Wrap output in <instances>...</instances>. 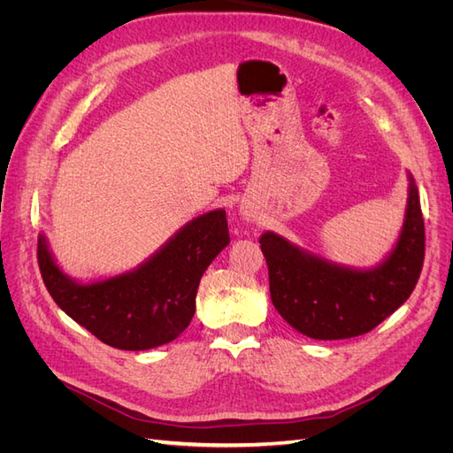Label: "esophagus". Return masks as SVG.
<instances>
[{"label":"esophagus","mask_w":453,"mask_h":453,"mask_svg":"<svg viewBox=\"0 0 453 453\" xmlns=\"http://www.w3.org/2000/svg\"><path fill=\"white\" fill-rule=\"evenodd\" d=\"M240 213H242V217L245 219V221H255V210L253 208H250V205H242V208H240Z\"/></svg>","instance_id":"esophagus-1"}]
</instances>
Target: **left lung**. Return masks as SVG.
Wrapping results in <instances>:
<instances>
[{
    "label": "left lung",
    "mask_w": 453,
    "mask_h": 453,
    "mask_svg": "<svg viewBox=\"0 0 453 453\" xmlns=\"http://www.w3.org/2000/svg\"><path fill=\"white\" fill-rule=\"evenodd\" d=\"M270 296L281 318L313 340H342L372 331L403 306L419 280L425 223L418 187L410 177L404 226L396 248L374 270L334 266L300 251L278 234L260 238Z\"/></svg>",
    "instance_id": "8db88e82"
}]
</instances>
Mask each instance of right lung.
<instances>
[{"mask_svg":"<svg viewBox=\"0 0 453 453\" xmlns=\"http://www.w3.org/2000/svg\"><path fill=\"white\" fill-rule=\"evenodd\" d=\"M230 243L225 210L193 219L138 270L81 285L54 265L43 236L37 263L49 295L104 344L142 351L175 340L193 319L205 268Z\"/></svg>","mask_w":453,"mask_h":453,"instance_id":"right-lung-1","label":"right lung"}]
</instances>
